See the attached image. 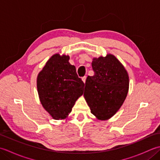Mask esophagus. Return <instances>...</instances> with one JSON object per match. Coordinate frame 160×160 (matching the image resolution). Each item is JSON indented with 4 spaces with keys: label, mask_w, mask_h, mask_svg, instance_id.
Instances as JSON below:
<instances>
[{
    "label": "esophagus",
    "mask_w": 160,
    "mask_h": 160,
    "mask_svg": "<svg viewBox=\"0 0 160 160\" xmlns=\"http://www.w3.org/2000/svg\"><path fill=\"white\" fill-rule=\"evenodd\" d=\"M86 79H87V76H84L82 78V80L84 83H85V82H86Z\"/></svg>",
    "instance_id": "34e87169"
}]
</instances>
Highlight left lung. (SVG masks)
I'll list each match as a JSON object with an SVG mask.
<instances>
[{
  "instance_id": "left-lung-1",
  "label": "left lung",
  "mask_w": 160,
  "mask_h": 160,
  "mask_svg": "<svg viewBox=\"0 0 160 160\" xmlns=\"http://www.w3.org/2000/svg\"><path fill=\"white\" fill-rule=\"evenodd\" d=\"M93 76L86 80L84 96L91 112L100 120L111 118L123 104L128 90V76L114 56L93 58Z\"/></svg>"
}]
</instances>
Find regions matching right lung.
<instances>
[{"instance_id": "obj_1", "label": "right lung", "mask_w": 160, "mask_h": 160, "mask_svg": "<svg viewBox=\"0 0 160 160\" xmlns=\"http://www.w3.org/2000/svg\"><path fill=\"white\" fill-rule=\"evenodd\" d=\"M69 60L68 56L55 54L47 61L37 78L41 104L55 120L65 118L84 92V83Z\"/></svg>"}]
</instances>
